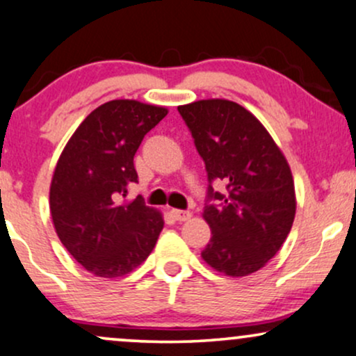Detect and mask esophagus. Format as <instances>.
<instances>
[{"label": "esophagus", "instance_id": "obj_1", "mask_svg": "<svg viewBox=\"0 0 356 356\" xmlns=\"http://www.w3.org/2000/svg\"><path fill=\"white\" fill-rule=\"evenodd\" d=\"M171 213H173V216L178 221H188L191 218V211H188V210H173Z\"/></svg>", "mask_w": 356, "mask_h": 356}]
</instances>
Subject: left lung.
<instances>
[{
    "mask_svg": "<svg viewBox=\"0 0 356 356\" xmlns=\"http://www.w3.org/2000/svg\"><path fill=\"white\" fill-rule=\"evenodd\" d=\"M178 111L210 183L203 218L211 238L203 260L228 277L254 273L282 248L295 220V183L286 158L260 121L235 102L202 99ZM213 181H223L227 193L213 191Z\"/></svg>",
    "mask_w": 356,
    "mask_h": 356,
    "instance_id": "8db88e82",
    "label": "left lung"
}]
</instances>
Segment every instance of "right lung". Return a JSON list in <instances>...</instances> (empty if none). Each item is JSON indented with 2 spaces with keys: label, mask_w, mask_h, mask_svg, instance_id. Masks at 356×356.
Listing matches in <instances>:
<instances>
[{
  "label": "right lung",
  "mask_w": 356,
  "mask_h": 356,
  "mask_svg": "<svg viewBox=\"0 0 356 356\" xmlns=\"http://www.w3.org/2000/svg\"><path fill=\"white\" fill-rule=\"evenodd\" d=\"M166 115V108L135 99L104 103L79 124L56 163L49 188L54 229L71 257L96 277H123L156 245L161 213L141 196L120 200L138 183L136 149Z\"/></svg>",
  "instance_id": "add662e5"
}]
</instances>
